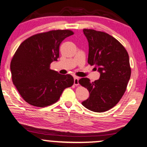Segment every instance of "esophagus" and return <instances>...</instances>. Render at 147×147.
<instances>
[{
    "instance_id": "esophagus-1",
    "label": "esophagus",
    "mask_w": 147,
    "mask_h": 147,
    "mask_svg": "<svg viewBox=\"0 0 147 147\" xmlns=\"http://www.w3.org/2000/svg\"><path fill=\"white\" fill-rule=\"evenodd\" d=\"M74 84H75V86L79 85V78L78 77H75V78H74Z\"/></svg>"
}]
</instances>
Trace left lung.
Wrapping results in <instances>:
<instances>
[{
  "mask_svg": "<svg viewBox=\"0 0 147 147\" xmlns=\"http://www.w3.org/2000/svg\"><path fill=\"white\" fill-rule=\"evenodd\" d=\"M83 32L88 41V63L97 67L100 77L93 82L88 78L79 79V84L90 94L82 104L94 112H105L119 102L126 90L131 74L129 54L109 34L91 29Z\"/></svg>",
  "mask_w": 147,
  "mask_h": 147,
  "instance_id": "1",
  "label": "left lung"
}]
</instances>
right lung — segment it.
<instances>
[{
    "mask_svg": "<svg viewBox=\"0 0 147 147\" xmlns=\"http://www.w3.org/2000/svg\"><path fill=\"white\" fill-rule=\"evenodd\" d=\"M74 34L69 30L38 33L22 42L10 63L12 82L26 102L45 107L57 102L63 90L73 85L70 75H60L50 68L59 57L61 43Z\"/></svg>",
    "mask_w": 147,
    "mask_h": 147,
    "instance_id": "1",
    "label": "right lung"
}]
</instances>
